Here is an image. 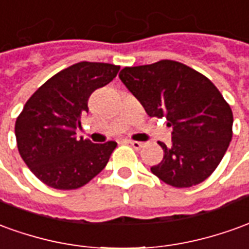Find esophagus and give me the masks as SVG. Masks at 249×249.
Returning a JSON list of instances; mask_svg holds the SVG:
<instances>
[{"label": "esophagus", "instance_id": "obj_1", "mask_svg": "<svg viewBox=\"0 0 249 249\" xmlns=\"http://www.w3.org/2000/svg\"><path fill=\"white\" fill-rule=\"evenodd\" d=\"M128 144H130V145H132V147H133L135 149H142L145 147V144H144V142H133V140H128Z\"/></svg>", "mask_w": 249, "mask_h": 249}]
</instances>
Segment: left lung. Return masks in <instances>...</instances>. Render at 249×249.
<instances>
[{
  "instance_id": "obj_1",
  "label": "left lung",
  "mask_w": 249,
  "mask_h": 249,
  "mask_svg": "<svg viewBox=\"0 0 249 249\" xmlns=\"http://www.w3.org/2000/svg\"><path fill=\"white\" fill-rule=\"evenodd\" d=\"M120 79L149 117H166L171 145L154 175L174 187H191L213 174L232 140L233 113L206 76L175 60L125 67Z\"/></svg>"
}]
</instances>
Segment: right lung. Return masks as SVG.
I'll list each match as a JSON object with an SVG mask.
<instances>
[{"label":"right lung","mask_w":249,"mask_h":249,"mask_svg":"<svg viewBox=\"0 0 249 249\" xmlns=\"http://www.w3.org/2000/svg\"><path fill=\"white\" fill-rule=\"evenodd\" d=\"M120 66L81 62L43 83L16 120L17 148L37 179L58 190L79 189L105 168L116 142L94 144L78 139L76 128L89 112L88 101L112 82Z\"/></svg>","instance_id":"obj_1"}]
</instances>
